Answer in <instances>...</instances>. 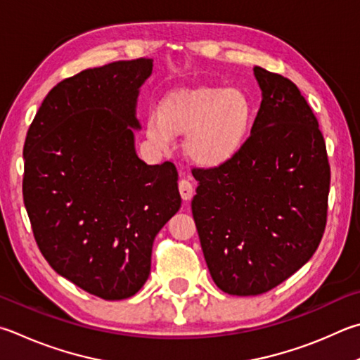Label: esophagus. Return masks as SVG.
Wrapping results in <instances>:
<instances>
[{
  "label": "esophagus",
  "mask_w": 360,
  "mask_h": 360,
  "mask_svg": "<svg viewBox=\"0 0 360 360\" xmlns=\"http://www.w3.org/2000/svg\"><path fill=\"white\" fill-rule=\"evenodd\" d=\"M179 193H181V197L184 201L191 200L193 197V193H195L193 182L188 181V179H181L179 181Z\"/></svg>",
  "instance_id": "34e87169"
}]
</instances>
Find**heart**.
<instances>
[{
    "label": "heart",
    "instance_id": "obj_1",
    "mask_svg": "<svg viewBox=\"0 0 360 360\" xmlns=\"http://www.w3.org/2000/svg\"><path fill=\"white\" fill-rule=\"evenodd\" d=\"M250 115V102L238 88L176 89L149 112L145 132L160 149L172 146L174 136L187 135L188 158L201 167L217 168L243 146Z\"/></svg>",
    "mask_w": 360,
    "mask_h": 360
}]
</instances>
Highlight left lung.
<instances>
[{
	"instance_id": "obj_1",
	"label": "left lung",
	"mask_w": 360,
	"mask_h": 360,
	"mask_svg": "<svg viewBox=\"0 0 360 360\" xmlns=\"http://www.w3.org/2000/svg\"><path fill=\"white\" fill-rule=\"evenodd\" d=\"M263 91L250 136L217 168H193L192 214L214 283L257 296L299 271L321 243L330 167L318 120L283 75L253 68Z\"/></svg>"
}]
</instances>
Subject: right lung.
<instances>
[{
	"instance_id": "add662e5",
	"label": "right lung",
	"mask_w": 360,
	"mask_h": 360,
	"mask_svg": "<svg viewBox=\"0 0 360 360\" xmlns=\"http://www.w3.org/2000/svg\"><path fill=\"white\" fill-rule=\"evenodd\" d=\"M151 72L153 60L140 58L60 82L23 146V201L39 250L105 300L145 285L154 239L181 207L173 163L146 165L135 153L136 97Z\"/></svg>"
}]
</instances>
